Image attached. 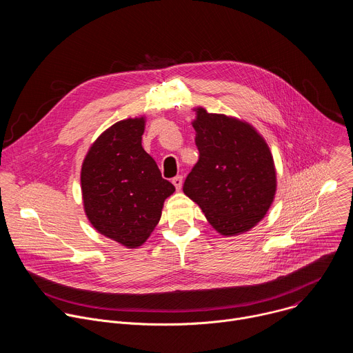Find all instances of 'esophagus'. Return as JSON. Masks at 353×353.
<instances>
[{
	"mask_svg": "<svg viewBox=\"0 0 353 353\" xmlns=\"http://www.w3.org/2000/svg\"><path fill=\"white\" fill-rule=\"evenodd\" d=\"M172 183H173V185L176 187V190L179 191V190H181V187H183V177H181V176H176V177L172 180Z\"/></svg>",
	"mask_w": 353,
	"mask_h": 353,
	"instance_id": "obj_1",
	"label": "esophagus"
}]
</instances>
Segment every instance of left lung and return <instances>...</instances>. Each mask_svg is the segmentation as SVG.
<instances>
[{"instance_id": "8db88e82", "label": "left lung", "mask_w": 353, "mask_h": 353, "mask_svg": "<svg viewBox=\"0 0 353 353\" xmlns=\"http://www.w3.org/2000/svg\"><path fill=\"white\" fill-rule=\"evenodd\" d=\"M199 159L183 191L222 236L248 232L264 219L276 194L271 149L245 120L192 109Z\"/></svg>"}]
</instances>
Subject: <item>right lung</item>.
Listing matches in <instances>:
<instances>
[{
	"mask_svg": "<svg viewBox=\"0 0 353 353\" xmlns=\"http://www.w3.org/2000/svg\"><path fill=\"white\" fill-rule=\"evenodd\" d=\"M146 117L114 123L89 146L81 168L83 211L105 237L138 248L161 221L176 188L142 148Z\"/></svg>",
	"mask_w": 353,
	"mask_h": 353,
	"instance_id": "1",
	"label": "right lung"
}]
</instances>
